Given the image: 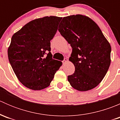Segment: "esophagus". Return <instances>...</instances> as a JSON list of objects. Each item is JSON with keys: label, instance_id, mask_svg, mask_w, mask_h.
<instances>
[{"label": "esophagus", "instance_id": "34e87169", "mask_svg": "<svg viewBox=\"0 0 120 120\" xmlns=\"http://www.w3.org/2000/svg\"><path fill=\"white\" fill-rule=\"evenodd\" d=\"M68 60L67 58H65V59H64L63 61V64L66 63L68 62Z\"/></svg>", "mask_w": 120, "mask_h": 120}]
</instances>
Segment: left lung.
Returning a JSON list of instances; mask_svg holds the SVG:
<instances>
[{
	"label": "left lung",
	"instance_id": "8db88e82",
	"mask_svg": "<svg viewBox=\"0 0 120 120\" xmlns=\"http://www.w3.org/2000/svg\"><path fill=\"white\" fill-rule=\"evenodd\" d=\"M72 48L69 60L74 73L68 76L71 86L87 91L97 86L106 75L111 63V46L96 22L86 15L63 17L58 29Z\"/></svg>",
	"mask_w": 120,
	"mask_h": 120
}]
</instances>
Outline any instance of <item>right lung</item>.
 Returning <instances> with one entry per match:
<instances>
[{"mask_svg":"<svg viewBox=\"0 0 120 120\" xmlns=\"http://www.w3.org/2000/svg\"><path fill=\"white\" fill-rule=\"evenodd\" d=\"M61 19L56 16L35 19L11 38L8 60L19 80L29 89L40 90L49 86L62 65L52 59L50 52V41Z\"/></svg>","mask_w":120,"mask_h":120,"instance_id":"1","label":"right lung"}]
</instances>
